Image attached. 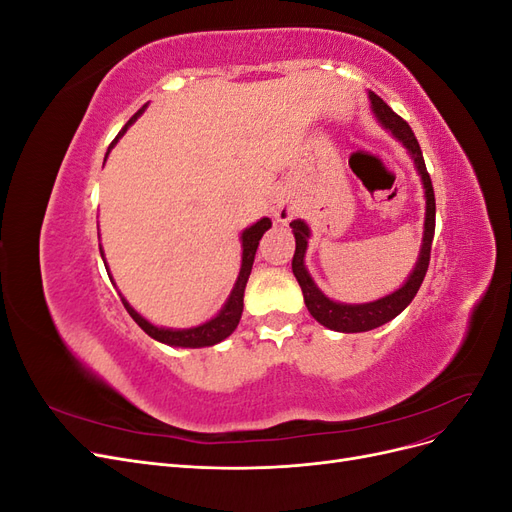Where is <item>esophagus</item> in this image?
I'll return each instance as SVG.
<instances>
[{"instance_id":"obj_1","label":"esophagus","mask_w":512,"mask_h":512,"mask_svg":"<svg viewBox=\"0 0 512 512\" xmlns=\"http://www.w3.org/2000/svg\"><path fill=\"white\" fill-rule=\"evenodd\" d=\"M269 211H271L275 222L288 224V222L294 218V203H292V200H290L288 196L280 194V196H275V198L271 200Z\"/></svg>"}]
</instances>
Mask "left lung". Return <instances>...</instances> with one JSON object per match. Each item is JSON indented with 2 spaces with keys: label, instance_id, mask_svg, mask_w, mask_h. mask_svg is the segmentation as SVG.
<instances>
[{
  "label": "left lung",
  "instance_id": "1",
  "mask_svg": "<svg viewBox=\"0 0 512 512\" xmlns=\"http://www.w3.org/2000/svg\"><path fill=\"white\" fill-rule=\"evenodd\" d=\"M369 104H371V113L378 119L380 126L384 130H389L397 141L408 149V156L414 162V168L418 177H421L423 190H425V224H423V243H421V252H418L416 265L410 271L408 280L401 284L397 290H393L386 297H380L376 301L369 303H339L333 301L331 297L324 294L318 284L314 282V277L309 275L305 267V254H307V243L309 237H312V230H309L307 222L303 220H292L290 228L294 241H297V250H294L292 256V273L297 277V282L303 290V301L322 327H327L337 333H363L378 329L382 324L391 322L395 316H399L404 309L412 303L416 297L418 288H421L425 273L429 267V252H431V241H433V230H436V196H433V185L429 179V173L425 168L423 160V151L418 147V141L414 132L410 130L408 123L401 119L397 113H393V108L386 104L380 96H376L374 91H369Z\"/></svg>",
  "mask_w": 512,
  "mask_h": 512
}]
</instances>
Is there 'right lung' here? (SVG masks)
<instances>
[{
    "mask_svg": "<svg viewBox=\"0 0 512 512\" xmlns=\"http://www.w3.org/2000/svg\"><path fill=\"white\" fill-rule=\"evenodd\" d=\"M147 108V104L138 111L128 123L126 128H123L115 141L111 143V147H108L106 151V158L108 153H111V149L117 145L119 138L126 134V130L132 126V123L143 115V111ZM106 162V160H104ZM271 228V220L269 218H260L256 224L247 226L243 232H241V269H239V275H237V282L235 286H232L230 294L226 303L222 305V309L218 314H215L213 318H209L207 322L198 324V327H190V329H168V327H158V324L149 322L145 316H141L136 312V309L128 303V299L123 297V294L119 292L121 297V303L123 307L128 309V314L134 318V322L141 327L149 337L156 339V342L160 344H166V346H173V348H207V346H215L224 342V339L237 329V324L241 320V314H243V292H245V284L247 280H250V273H252V265H254V256H256V250H258V241L262 239V235ZM100 256L104 260V267L108 271V265H106V258H104V250L100 245ZM108 277H111L113 282V275L111 271H108ZM115 284V282H113Z\"/></svg>",
    "mask_w": 512,
    "mask_h": 512,
    "instance_id": "add662e5",
    "label": "right lung"
}]
</instances>
